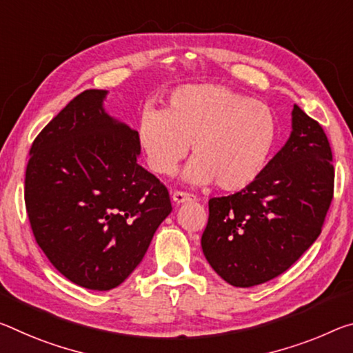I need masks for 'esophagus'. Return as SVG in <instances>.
<instances>
[{"mask_svg": "<svg viewBox=\"0 0 353 353\" xmlns=\"http://www.w3.org/2000/svg\"><path fill=\"white\" fill-rule=\"evenodd\" d=\"M192 201H194V198L192 196V194H188V193H183V192H174V193H172V203H174L176 205H181V204H185V203H192Z\"/></svg>", "mask_w": 353, "mask_h": 353, "instance_id": "esophagus-1", "label": "esophagus"}]
</instances>
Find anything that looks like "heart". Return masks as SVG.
<instances>
[{
	"instance_id": "1",
	"label": "heart",
	"mask_w": 353,
	"mask_h": 353,
	"mask_svg": "<svg viewBox=\"0 0 353 353\" xmlns=\"http://www.w3.org/2000/svg\"><path fill=\"white\" fill-rule=\"evenodd\" d=\"M278 138L265 103L223 85L176 89L163 111L146 108L138 122V146L150 171L176 174L192 146L185 179L215 182L221 192H242L264 172Z\"/></svg>"
}]
</instances>
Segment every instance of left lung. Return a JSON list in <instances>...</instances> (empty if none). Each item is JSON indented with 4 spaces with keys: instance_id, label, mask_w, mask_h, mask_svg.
<instances>
[{
    "instance_id": "8db88e82",
    "label": "left lung",
    "mask_w": 353,
    "mask_h": 353,
    "mask_svg": "<svg viewBox=\"0 0 353 353\" xmlns=\"http://www.w3.org/2000/svg\"><path fill=\"white\" fill-rule=\"evenodd\" d=\"M328 138L294 105L288 143L248 188L209 201L201 247L226 283L251 288L288 270L316 242L333 199Z\"/></svg>"
}]
</instances>
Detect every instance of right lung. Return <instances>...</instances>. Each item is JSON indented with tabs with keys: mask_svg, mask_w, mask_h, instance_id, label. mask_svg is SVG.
<instances>
[{
	"mask_svg": "<svg viewBox=\"0 0 353 353\" xmlns=\"http://www.w3.org/2000/svg\"><path fill=\"white\" fill-rule=\"evenodd\" d=\"M106 94L83 91L48 122L25 177L37 245L56 270L92 290L124 283L172 210L166 187L138 165L137 130L105 111Z\"/></svg>",
	"mask_w": 353,
	"mask_h": 353,
	"instance_id": "1",
	"label": "right lung"
}]
</instances>
